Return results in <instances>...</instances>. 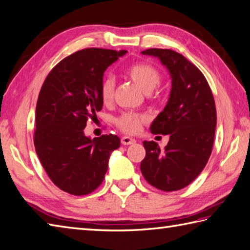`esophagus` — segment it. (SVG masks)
<instances>
[{
    "label": "esophagus",
    "mask_w": 250,
    "mask_h": 250,
    "mask_svg": "<svg viewBox=\"0 0 250 250\" xmlns=\"http://www.w3.org/2000/svg\"><path fill=\"white\" fill-rule=\"evenodd\" d=\"M136 141L134 139H132V137L129 136H122L121 137V144L122 145H131V144H134Z\"/></svg>",
    "instance_id": "1"
}]
</instances>
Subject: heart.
Returning <instances> with one entry per match:
<instances>
[{"label": "heart", "mask_w": 250, "mask_h": 250, "mask_svg": "<svg viewBox=\"0 0 250 250\" xmlns=\"http://www.w3.org/2000/svg\"><path fill=\"white\" fill-rule=\"evenodd\" d=\"M125 75L131 78L145 93H151L161 83V74L157 68L147 62H136L125 70ZM114 81L105 78L101 83L100 95L104 103H108L114 95ZM146 116L135 113H124L116 119V125L125 133L133 134L141 129L146 121Z\"/></svg>", "instance_id": "b5f03b06"}]
</instances>
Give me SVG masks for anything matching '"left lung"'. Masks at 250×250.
I'll use <instances>...</instances> for the list:
<instances>
[{
  "label": "left lung",
  "mask_w": 250,
  "mask_h": 250,
  "mask_svg": "<svg viewBox=\"0 0 250 250\" xmlns=\"http://www.w3.org/2000/svg\"><path fill=\"white\" fill-rule=\"evenodd\" d=\"M142 54L158 57L167 67L172 89L150 126L152 134H168L169 141L164 151L156 142H143L146 156L141 172L152 187L176 191L192 183L208 161L217 121L215 100L203 73L183 55L160 48Z\"/></svg>",
  "instance_id": "1"
}]
</instances>
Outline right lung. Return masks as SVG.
<instances>
[{"instance_id": "obj_1", "label": "right lung", "mask_w": 250, "mask_h": 250, "mask_svg": "<svg viewBox=\"0 0 250 250\" xmlns=\"http://www.w3.org/2000/svg\"><path fill=\"white\" fill-rule=\"evenodd\" d=\"M126 50L86 48L67 56L52 68L36 103L34 146L51 182L73 195L93 192L102 184L117 135L93 140L83 134L97 118L103 101L100 87L106 68Z\"/></svg>"}]
</instances>
